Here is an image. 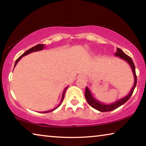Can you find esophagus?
Returning a JSON list of instances; mask_svg holds the SVG:
<instances>
[{"label":"esophagus","mask_w":146,"mask_h":146,"mask_svg":"<svg viewBox=\"0 0 146 146\" xmlns=\"http://www.w3.org/2000/svg\"><path fill=\"white\" fill-rule=\"evenodd\" d=\"M79 77H80V78H84V75H82V74H80V75H79Z\"/></svg>","instance_id":"esophagus-1"}]
</instances>
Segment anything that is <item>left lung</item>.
I'll list each match as a JSON object with an SVG mask.
<instances>
[{"label": "left lung", "mask_w": 146, "mask_h": 146, "mask_svg": "<svg viewBox=\"0 0 146 146\" xmlns=\"http://www.w3.org/2000/svg\"><path fill=\"white\" fill-rule=\"evenodd\" d=\"M115 56H118V57L120 58L122 60H125V62L129 64L131 68V70L133 73V76H134V85H133L131 90L130 91L128 95L125 96L124 97L120 98L118 100L115 101V102L110 104H104L100 102L99 100L96 99V98L93 97L92 93L90 90L87 86H86V91H85V97L86 99L87 100L88 103L90 104L91 107L93 108L95 110H97L101 112H107V111H113L115 110V109L118 108L120 107L123 104H125L127 101L129 99L131 96L132 95L133 93V91H134L135 88L136 87V85H137V75H136V71H135V67L134 65V63L132 60L131 58L127 55L125 53L123 52V51L120 48H117V52L115 53Z\"/></svg>", "instance_id": "1"}]
</instances>
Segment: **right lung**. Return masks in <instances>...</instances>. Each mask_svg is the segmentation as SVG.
I'll list each match as a JSON object with an SVG mask.
<instances>
[{
  "label": "right lung",
  "instance_id": "1",
  "mask_svg": "<svg viewBox=\"0 0 146 146\" xmlns=\"http://www.w3.org/2000/svg\"><path fill=\"white\" fill-rule=\"evenodd\" d=\"M44 48H45V44H37V45H36L35 46H34V47H33V48H30L29 49H28V50H27V51H26V52H24V53L23 54V55H22L21 56H19V57L17 59L15 63L14 68L15 67L16 65H17V64L18 63V62H19L20 60H21V59L22 58V57H23V56H26V55H28V54L31 53H33V52H35V51H38L42 50V49H44ZM68 88V86H67V87H66L65 89H64V90L63 93H62V98H61L60 103L59 104V105H58L57 106H56V107L55 108L53 109V110H49V111H43V112H41V113H49V112L53 111L56 110V108H58L59 107V106H60L61 105L62 102H63V100H64V95H65V92H66V90H67Z\"/></svg>",
  "mask_w": 146,
  "mask_h": 146
}]
</instances>
